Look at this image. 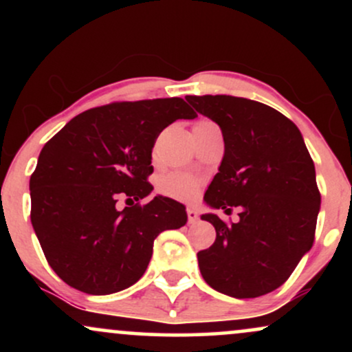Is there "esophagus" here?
I'll list each match as a JSON object with an SVG mask.
<instances>
[{"label": "esophagus", "mask_w": 352, "mask_h": 352, "mask_svg": "<svg viewBox=\"0 0 352 352\" xmlns=\"http://www.w3.org/2000/svg\"><path fill=\"white\" fill-rule=\"evenodd\" d=\"M187 217H188V223H197L199 221V212L195 208H187Z\"/></svg>", "instance_id": "1"}]
</instances>
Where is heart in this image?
Listing matches in <instances>:
<instances>
[{
  "label": "heart",
  "instance_id": "obj_1",
  "mask_svg": "<svg viewBox=\"0 0 352 352\" xmlns=\"http://www.w3.org/2000/svg\"><path fill=\"white\" fill-rule=\"evenodd\" d=\"M200 122H208V120H200ZM197 188H199V180L195 177L179 172L168 173L159 184L160 192L173 199H190L197 192Z\"/></svg>",
  "mask_w": 352,
  "mask_h": 352
}]
</instances>
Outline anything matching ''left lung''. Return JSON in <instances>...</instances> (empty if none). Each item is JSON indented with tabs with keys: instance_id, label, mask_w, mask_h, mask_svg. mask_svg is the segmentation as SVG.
<instances>
[{
	"instance_id": "1",
	"label": "left lung",
	"mask_w": 352,
	"mask_h": 352,
	"mask_svg": "<svg viewBox=\"0 0 352 352\" xmlns=\"http://www.w3.org/2000/svg\"><path fill=\"white\" fill-rule=\"evenodd\" d=\"M197 112L220 125L225 153L205 192L215 213V243L199 258L204 280L232 298H258L289 278L314 241L321 195L300 129L276 109L233 96H187Z\"/></svg>"
}]
</instances>
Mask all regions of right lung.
Instances as JSON below:
<instances>
[{
	"mask_svg": "<svg viewBox=\"0 0 352 352\" xmlns=\"http://www.w3.org/2000/svg\"><path fill=\"white\" fill-rule=\"evenodd\" d=\"M180 98L112 102L76 116L39 153L30 180L31 223L47 263L87 294L122 292L147 270L153 240L187 223L179 201L153 197L152 147L177 119ZM119 198L131 208H116Z\"/></svg>",
	"mask_w": 352,
	"mask_h": 352,
	"instance_id": "add662e5",
	"label": "right lung"
}]
</instances>
